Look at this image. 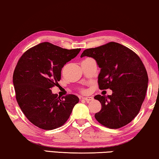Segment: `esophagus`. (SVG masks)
<instances>
[{
    "mask_svg": "<svg viewBox=\"0 0 159 159\" xmlns=\"http://www.w3.org/2000/svg\"><path fill=\"white\" fill-rule=\"evenodd\" d=\"M82 99L86 102H90V101H91V100H93V97H83Z\"/></svg>",
    "mask_w": 159,
    "mask_h": 159,
    "instance_id": "34e87169",
    "label": "esophagus"
}]
</instances>
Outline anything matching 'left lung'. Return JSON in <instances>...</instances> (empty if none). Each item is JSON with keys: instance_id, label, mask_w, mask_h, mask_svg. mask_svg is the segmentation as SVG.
<instances>
[{"instance_id": "obj_1", "label": "left lung", "mask_w": 159, "mask_h": 159, "mask_svg": "<svg viewBox=\"0 0 159 159\" xmlns=\"http://www.w3.org/2000/svg\"><path fill=\"white\" fill-rule=\"evenodd\" d=\"M93 57L101 68L98 76L100 89H109L112 94L97 95L102 109L94 117L100 124L117 129L129 123L139 112L148 83L143 63L133 50L111 42L85 50L80 55Z\"/></svg>"}]
</instances>
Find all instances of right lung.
<instances>
[{
    "label": "right lung",
    "mask_w": 159,
    "mask_h": 159,
    "mask_svg": "<svg viewBox=\"0 0 159 159\" xmlns=\"http://www.w3.org/2000/svg\"><path fill=\"white\" fill-rule=\"evenodd\" d=\"M80 51L42 42L29 49L18 61L13 75L16 101L26 118L39 128L61 127L79 102L73 94L60 98L51 89L61 79L64 65Z\"/></svg>",
    "instance_id": "right-lung-1"
}]
</instances>
